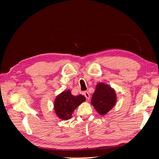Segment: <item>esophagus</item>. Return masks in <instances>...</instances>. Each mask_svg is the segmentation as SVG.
Instances as JSON below:
<instances>
[{"label":"esophagus","mask_w":159,"mask_h":159,"mask_svg":"<svg viewBox=\"0 0 159 159\" xmlns=\"http://www.w3.org/2000/svg\"><path fill=\"white\" fill-rule=\"evenodd\" d=\"M84 95L85 97V98L87 99H90V95L88 91H85V92H84Z\"/></svg>","instance_id":"obj_1"}]
</instances>
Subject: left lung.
Wrapping results in <instances>:
<instances>
[{
  "instance_id": "1",
  "label": "left lung",
  "mask_w": 159,
  "mask_h": 159,
  "mask_svg": "<svg viewBox=\"0 0 159 159\" xmlns=\"http://www.w3.org/2000/svg\"><path fill=\"white\" fill-rule=\"evenodd\" d=\"M116 102V93L109 85L99 83L96 85L91 103L99 115H105L107 113L115 106Z\"/></svg>"
}]
</instances>
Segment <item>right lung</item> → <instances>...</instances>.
I'll return each mask as SVG.
<instances>
[{
  "mask_svg": "<svg viewBox=\"0 0 159 159\" xmlns=\"http://www.w3.org/2000/svg\"><path fill=\"white\" fill-rule=\"evenodd\" d=\"M85 101L84 95L74 96L70 90L63 91L57 96L54 108L57 116L62 120H68L71 118V115L79 105Z\"/></svg>",
  "mask_w": 159,
  "mask_h": 159,
  "instance_id": "1",
  "label": "right lung"
}]
</instances>
